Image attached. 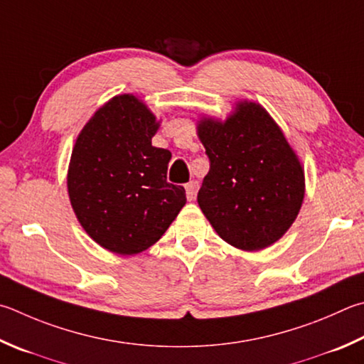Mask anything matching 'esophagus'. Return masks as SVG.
Returning a JSON list of instances; mask_svg holds the SVG:
<instances>
[{
	"label": "esophagus",
	"instance_id": "esophagus-1",
	"mask_svg": "<svg viewBox=\"0 0 364 364\" xmlns=\"http://www.w3.org/2000/svg\"><path fill=\"white\" fill-rule=\"evenodd\" d=\"M184 189H186L188 200H194L196 193H197V184H196V181H189V183L186 184V186H184Z\"/></svg>",
	"mask_w": 364,
	"mask_h": 364
}]
</instances>
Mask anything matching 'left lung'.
<instances>
[{"mask_svg": "<svg viewBox=\"0 0 364 364\" xmlns=\"http://www.w3.org/2000/svg\"><path fill=\"white\" fill-rule=\"evenodd\" d=\"M199 138L208 156L197 202L230 245L247 251L272 245L296 220L304 199V171L267 111L237 105L226 122L203 119Z\"/></svg>", "mask_w": 364, "mask_h": 364, "instance_id": "1", "label": "left lung"}]
</instances>
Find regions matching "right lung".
I'll use <instances>...</instances> for the list:
<instances>
[{"instance_id": "add662e5", "label": "right lung", "mask_w": 364, "mask_h": 364, "mask_svg": "<svg viewBox=\"0 0 364 364\" xmlns=\"http://www.w3.org/2000/svg\"><path fill=\"white\" fill-rule=\"evenodd\" d=\"M159 124L134 95H117L85 124L73 148L68 194L98 245L136 255L161 239L186 203L167 181L168 149L151 143Z\"/></svg>"}]
</instances>
